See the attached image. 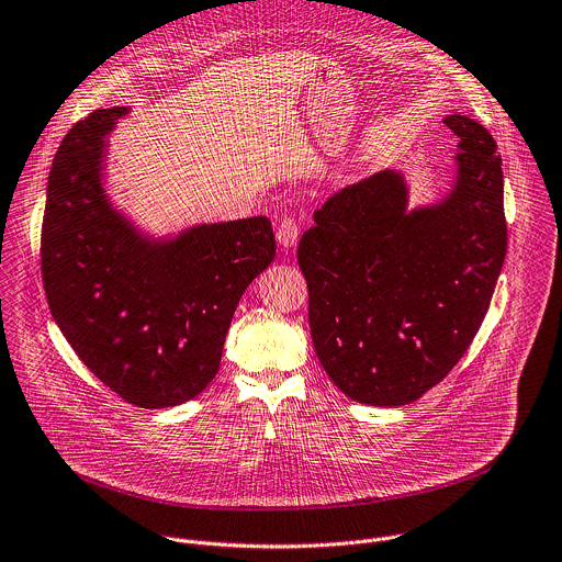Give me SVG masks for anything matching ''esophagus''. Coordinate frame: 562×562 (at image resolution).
I'll return each instance as SVG.
<instances>
[{
    "mask_svg": "<svg viewBox=\"0 0 562 562\" xmlns=\"http://www.w3.org/2000/svg\"><path fill=\"white\" fill-rule=\"evenodd\" d=\"M297 236H300V227L297 221L291 216H284L276 229V238L284 249H291L297 245Z\"/></svg>",
    "mask_w": 562,
    "mask_h": 562,
    "instance_id": "obj_1",
    "label": "esophagus"
}]
</instances>
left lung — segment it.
<instances>
[{
    "instance_id": "obj_1",
    "label": "left lung",
    "mask_w": 562,
    "mask_h": 562,
    "mask_svg": "<svg viewBox=\"0 0 562 562\" xmlns=\"http://www.w3.org/2000/svg\"><path fill=\"white\" fill-rule=\"evenodd\" d=\"M451 190L409 207L401 170L344 188L315 212L297 262L319 363L352 401L401 407L438 385L477 335L504 267L508 232L497 142L473 117Z\"/></svg>"
}]
</instances>
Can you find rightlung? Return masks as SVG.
<instances>
[{
  "mask_svg": "<svg viewBox=\"0 0 562 562\" xmlns=\"http://www.w3.org/2000/svg\"><path fill=\"white\" fill-rule=\"evenodd\" d=\"M128 106L95 109L63 137L47 177L41 271L49 313L117 396L166 409L216 376L245 289L276 258L267 216L153 236L104 188L109 133Z\"/></svg>",
  "mask_w": 562,
  "mask_h": 562,
  "instance_id": "right-lung-1",
  "label": "right lung"
}]
</instances>
